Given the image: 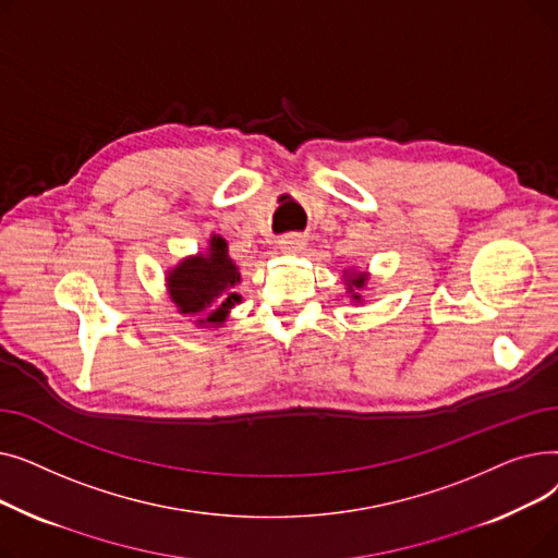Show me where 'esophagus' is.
Wrapping results in <instances>:
<instances>
[{
  "instance_id": "34e87169",
  "label": "esophagus",
  "mask_w": 558,
  "mask_h": 558,
  "mask_svg": "<svg viewBox=\"0 0 558 558\" xmlns=\"http://www.w3.org/2000/svg\"><path fill=\"white\" fill-rule=\"evenodd\" d=\"M303 244H305V240L301 238V234H296V232L284 234V238L278 240V246H280L282 253H299L303 248Z\"/></svg>"
}]
</instances>
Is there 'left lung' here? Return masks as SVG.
<instances>
[{"mask_svg": "<svg viewBox=\"0 0 558 558\" xmlns=\"http://www.w3.org/2000/svg\"><path fill=\"white\" fill-rule=\"evenodd\" d=\"M343 280H345V291L350 294V301L362 303L360 291H362V289H364V284H366V274H360V271H345Z\"/></svg>", "mask_w": 558, "mask_h": 558, "instance_id": "8db88e82", "label": "left lung"}]
</instances>
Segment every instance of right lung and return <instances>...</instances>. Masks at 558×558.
<instances>
[{
    "instance_id": "add662e5",
    "label": "right lung",
    "mask_w": 558,
    "mask_h": 558,
    "mask_svg": "<svg viewBox=\"0 0 558 558\" xmlns=\"http://www.w3.org/2000/svg\"><path fill=\"white\" fill-rule=\"evenodd\" d=\"M240 271L228 255V244L221 234H213L205 253L185 257L167 274L169 296L181 314L201 316L198 326H221L228 312L240 303Z\"/></svg>"
}]
</instances>
